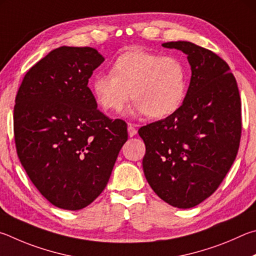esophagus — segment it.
<instances>
[{
  "label": "esophagus",
  "mask_w": 256,
  "mask_h": 256,
  "mask_svg": "<svg viewBox=\"0 0 256 256\" xmlns=\"http://www.w3.org/2000/svg\"><path fill=\"white\" fill-rule=\"evenodd\" d=\"M137 126L134 124H128V135L132 137L135 136L137 134V129H136Z\"/></svg>",
  "instance_id": "1"
}]
</instances>
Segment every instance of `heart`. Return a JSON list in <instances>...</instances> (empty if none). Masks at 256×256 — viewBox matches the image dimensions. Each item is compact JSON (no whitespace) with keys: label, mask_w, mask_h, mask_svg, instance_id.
<instances>
[{"label":"heart","mask_w":256,"mask_h":256,"mask_svg":"<svg viewBox=\"0 0 256 256\" xmlns=\"http://www.w3.org/2000/svg\"><path fill=\"white\" fill-rule=\"evenodd\" d=\"M91 88L103 109L121 111L132 92V114L160 119L176 114L183 104L188 75L178 58L135 48L116 58L111 73L94 76Z\"/></svg>","instance_id":"heart-1"}]
</instances>
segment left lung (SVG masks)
<instances>
[{"instance_id":"1","label":"left lung","mask_w":256,"mask_h":256,"mask_svg":"<svg viewBox=\"0 0 256 256\" xmlns=\"http://www.w3.org/2000/svg\"><path fill=\"white\" fill-rule=\"evenodd\" d=\"M162 46L188 55L192 74L180 109L138 130L146 146L142 168L160 199L188 209L218 189L236 158L240 91L230 66L212 50L190 42Z\"/></svg>"}]
</instances>
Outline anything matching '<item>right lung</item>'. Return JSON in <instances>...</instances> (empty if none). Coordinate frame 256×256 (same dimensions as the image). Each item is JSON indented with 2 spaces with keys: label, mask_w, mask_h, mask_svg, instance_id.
I'll return each instance as SVG.
<instances>
[{
  "label": "right lung",
  "mask_w": 256,
  "mask_h": 256,
  "mask_svg": "<svg viewBox=\"0 0 256 256\" xmlns=\"http://www.w3.org/2000/svg\"><path fill=\"white\" fill-rule=\"evenodd\" d=\"M104 62L91 47L56 48L26 72L16 96V153L31 182L49 202L80 210L104 190L127 124L98 111L88 88Z\"/></svg>",
  "instance_id": "add662e5"
}]
</instances>
